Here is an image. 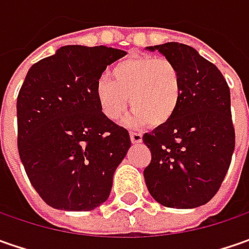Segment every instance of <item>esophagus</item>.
<instances>
[{
	"mask_svg": "<svg viewBox=\"0 0 249 249\" xmlns=\"http://www.w3.org/2000/svg\"><path fill=\"white\" fill-rule=\"evenodd\" d=\"M130 140H131L133 144H139V142L142 141V134L141 133H136V131H131L130 133Z\"/></svg>",
	"mask_w": 249,
	"mask_h": 249,
	"instance_id": "obj_1",
	"label": "esophagus"
}]
</instances>
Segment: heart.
Instances as JSON below:
<instances>
[{
    "label": "heart",
    "mask_w": 249,
    "mask_h": 249,
    "mask_svg": "<svg viewBox=\"0 0 249 249\" xmlns=\"http://www.w3.org/2000/svg\"><path fill=\"white\" fill-rule=\"evenodd\" d=\"M130 107L134 109L127 123L140 127L167 124L181 101V76L166 58L137 55L119 62L110 71V80L95 84V100L101 113L110 122L122 119Z\"/></svg>",
    "instance_id": "heart-1"
}]
</instances>
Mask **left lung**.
<instances>
[{
    "instance_id": "obj_1",
    "label": "left lung",
    "mask_w": 249,
    "mask_h": 249,
    "mask_svg": "<svg viewBox=\"0 0 249 249\" xmlns=\"http://www.w3.org/2000/svg\"><path fill=\"white\" fill-rule=\"evenodd\" d=\"M172 61L181 76V101L165 126L142 136L151 151L144 178L160 205L191 209L209 202L229 170L235 134L223 74L186 44L147 47Z\"/></svg>"
}]
</instances>
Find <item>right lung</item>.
I'll list each match as a JSON object with an SVG mask.
<instances>
[{
    "label": "right lung",
    "instance_id": "obj_1",
    "mask_svg": "<svg viewBox=\"0 0 249 249\" xmlns=\"http://www.w3.org/2000/svg\"><path fill=\"white\" fill-rule=\"evenodd\" d=\"M126 51L65 45L29 69L18 95V149L38 196L62 211H92L110 194L129 131L101 113L95 84Z\"/></svg>",
    "mask_w": 249,
    "mask_h": 249
}]
</instances>
